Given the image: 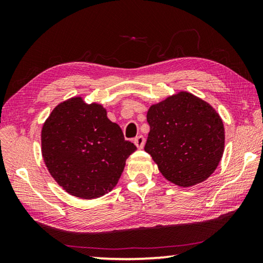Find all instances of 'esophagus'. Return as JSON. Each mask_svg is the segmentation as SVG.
<instances>
[{
	"label": "esophagus",
	"instance_id": "esophagus-1",
	"mask_svg": "<svg viewBox=\"0 0 263 263\" xmlns=\"http://www.w3.org/2000/svg\"><path fill=\"white\" fill-rule=\"evenodd\" d=\"M144 142H146V139H144L143 136H139L135 139V144L139 148V149H142L144 146Z\"/></svg>",
	"mask_w": 263,
	"mask_h": 263
}]
</instances>
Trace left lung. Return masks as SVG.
<instances>
[{"label": "left lung", "instance_id": "8db88e82", "mask_svg": "<svg viewBox=\"0 0 263 263\" xmlns=\"http://www.w3.org/2000/svg\"><path fill=\"white\" fill-rule=\"evenodd\" d=\"M147 121L150 132L144 150L165 178L186 187L215 172L224 153L225 131L208 103L182 91L153 105Z\"/></svg>", "mask_w": 263, "mask_h": 263}]
</instances>
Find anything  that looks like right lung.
Returning a JSON list of instances; mask_svg holds the SVG:
<instances>
[{
  "instance_id": "obj_1",
  "label": "right lung",
  "mask_w": 263,
  "mask_h": 263,
  "mask_svg": "<svg viewBox=\"0 0 263 263\" xmlns=\"http://www.w3.org/2000/svg\"><path fill=\"white\" fill-rule=\"evenodd\" d=\"M136 150L102 105H88L80 97L57 106L43 126L42 153L48 172L78 198L95 199L109 192Z\"/></svg>"
}]
</instances>
